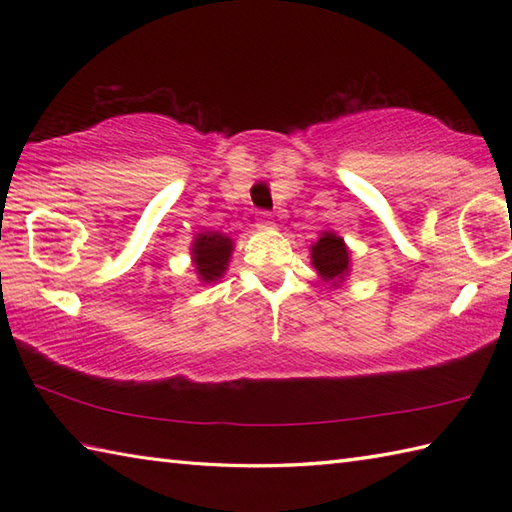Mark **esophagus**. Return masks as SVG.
Listing matches in <instances>:
<instances>
[{"label":"esophagus","instance_id":"34e87169","mask_svg":"<svg viewBox=\"0 0 512 512\" xmlns=\"http://www.w3.org/2000/svg\"><path fill=\"white\" fill-rule=\"evenodd\" d=\"M257 222H259V226H273V213H270V211H259L257 213Z\"/></svg>","mask_w":512,"mask_h":512}]
</instances>
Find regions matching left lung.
Instances as JSON below:
<instances>
[{"mask_svg": "<svg viewBox=\"0 0 512 512\" xmlns=\"http://www.w3.org/2000/svg\"><path fill=\"white\" fill-rule=\"evenodd\" d=\"M312 264L325 281H339L350 268V257H347L343 239L334 233H325L312 246Z\"/></svg>", "mask_w": 512, "mask_h": 512, "instance_id": "left-lung-1", "label": "left lung"}]
</instances>
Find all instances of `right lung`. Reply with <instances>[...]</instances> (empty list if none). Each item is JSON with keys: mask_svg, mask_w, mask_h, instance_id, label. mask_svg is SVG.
I'll return each mask as SVG.
<instances>
[{"mask_svg": "<svg viewBox=\"0 0 512 512\" xmlns=\"http://www.w3.org/2000/svg\"><path fill=\"white\" fill-rule=\"evenodd\" d=\"M233 242L222 233L206 231L195 237L193 242V262L195 270L202 277V281H215L224 275L228 266V257H231Z\"/></svg>", "mask_w": 512, "mask_h": 512, "instance_id": "right-lung-1", "label": "right lung"}]
</instances>
